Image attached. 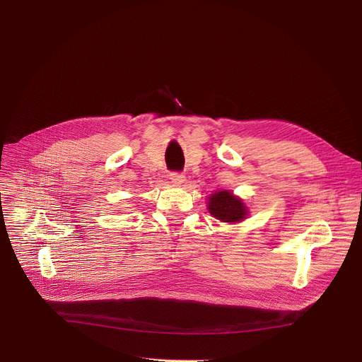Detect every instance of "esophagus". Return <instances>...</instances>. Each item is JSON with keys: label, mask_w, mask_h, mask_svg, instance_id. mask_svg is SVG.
<instances>
[{"label": "esophagus", "mask_w": 362, "mask_h": 362, "mask_svg": "<svg viewBox=\"0 0 362 362\" xmlns=\"http://www.w3.org/2000/svg\"><path fill=\"white\" fill-rule=\"evenodd\" d=\"M170 180L175 186H180L185 183V176L182 173H170Z\"/></svg>", "instance_id": "esophagus-1"}]
</instances>
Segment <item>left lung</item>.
<instances>
[{
  "label": "left lung",
  "instance_id": "left-lung-1",
  "mask_svg": "<svg viewBox=\"0 0 362 362\" xmlns=\"http://www.w3.org/2000/svg\"><path fill=\"white\" fill-rule=\"evenodd\" d=\"M206 210L221 223H240L250 216V208L230 191H217L208 197Z\"/></svg>",
  "mask_w": 362,
  "mask_h": 362
}]
</instances>
